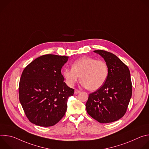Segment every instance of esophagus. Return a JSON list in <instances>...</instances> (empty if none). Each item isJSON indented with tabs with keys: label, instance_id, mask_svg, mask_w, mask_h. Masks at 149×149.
I'll list each match as a JSON object with an SVG mask.
<instances>
[{
	"label": "esophagus",
	"instance_id": "1",
	"mask_svg": "<svg viewBox=\"0 0 149 149\" xmlns=\"http://www.w3.org/2000/svg\"><path fill=\"white\" fill-rule=\"evenodd\" d=\"M80 93V91L79 90H77V89H75V91H74V94H78V93Z\"/></svg>",
	"mask_w": 149,
	"mask_h": 149
}]
</instances>
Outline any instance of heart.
Returning a JSON list of instances; mask_svg holds the SVG:
<instances>
[{
    "label": "heart",
    "mask_w": 149,
    "mask_h": 149,
    "mask_svg": "<svg viewBox=\"0 0 149 149\" xmlns=\"http://www.w3.org/2000/svg\"><path fill=\"white\" fill-rule=\"evenodd\" d=\"M62 75L70 87H73L79 77L80 82L84 87L90 91H96L107 80L109 67L104 61L84 56L72 63V69H63Z\"/></svg>",
    "instance_id": "heart-1"
}]
</instances>
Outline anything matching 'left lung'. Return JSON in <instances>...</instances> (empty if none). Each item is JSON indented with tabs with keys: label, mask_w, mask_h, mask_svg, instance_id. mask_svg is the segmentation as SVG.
<instances>
[{
	"label": "left lung",
	"mask_w": 149,
	"mask_h": 149,
	"mask_svg": "<svg viewBox=\"0 0 149 149\" xmlns=\"http://www.w3.org/2000/svg\"><path fill=\"white\" fill-rule=\"evenodd\" d=\"M109 67V75L103 86L90 94L86 107L88 114L101 123L116 121L124 116L132 95L129 69L114 54L95 50Z\"/></svg>",
	"instance_id": "left-lung-1"
}]
</instances>
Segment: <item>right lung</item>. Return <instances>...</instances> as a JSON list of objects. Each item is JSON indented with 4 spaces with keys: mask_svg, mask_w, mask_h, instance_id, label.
<instances>
[{
    "mask_svg": "<svg viewBox=\"0 0 149 149\" xmlns=\"http://www.w3.org/2000/svg\"><path fill=\"white\" fill-rule=\"evenodd\" d=\"M68 59V56L44 55L23 71L19 85V101L32 123L52 126L64 116L68 98L74 93L61 72Z\"/></svg>",
    "mask_w": 149,
    "mask_h": 149,
    "instance_id": "add662e5",
    "label": "right lung"
}]
</instances>
